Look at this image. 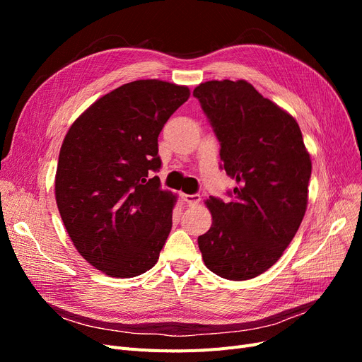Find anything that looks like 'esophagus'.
Segmentation results:
<instances>
[{
  "instance_id": "esophagus-1",
  "label": "esophagus",
  "mask_w": 362,
  "mask_h": 362,
  "mask_svg": "<svg viewBox=\"0 0 362 362\" xmlns=\"http://www.w3.org/2000/svg\"><path fill=\"white\" fill-rule=\"evenodd\" d=\"M181 198L187 205H198L201 202V196L199 194H185V193H182Z\"/></svg>"
}]
</instances>
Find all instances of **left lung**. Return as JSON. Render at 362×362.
Masks as SVG:
<instances>
[{"instance_id":"obj_1","label":"left lung","mask_w":362,"mask_h":362,"mask_svg":"<svg viewBox=\"0 0 362 362\" xmlns=\"http://www.w3.org/2000/svg\"><path fill=\"white\" fill-rule=\"evenodd\" d=\"M221 141L222 168L238 184L210 196L211 228L198 237L205 266L229 281L270 269L298 233L308 204L311 158L296 119L245 80L193 90Z\"/></svg>"}]
</instances>
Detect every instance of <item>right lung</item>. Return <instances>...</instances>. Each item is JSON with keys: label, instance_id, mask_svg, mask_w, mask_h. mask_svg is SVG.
<instances>
[{"label": "right lung", "instance_id": "right-lung-1", "mask_svg": "<svg viewBox=\"0 0 362 362\" xmlns=\"http://www.w3.org/2000/svg\"><path fill=\"white\" fill-rule=\"evenodd\" d=\"M187 86L137 80L95 101L71 125L59 156L56 201L80 255L112 278L154 267L177 196L152 177L158 134L189 100Z\"/></svg>", "mask_w": 362, "mask_h": 362}]
</instances>
